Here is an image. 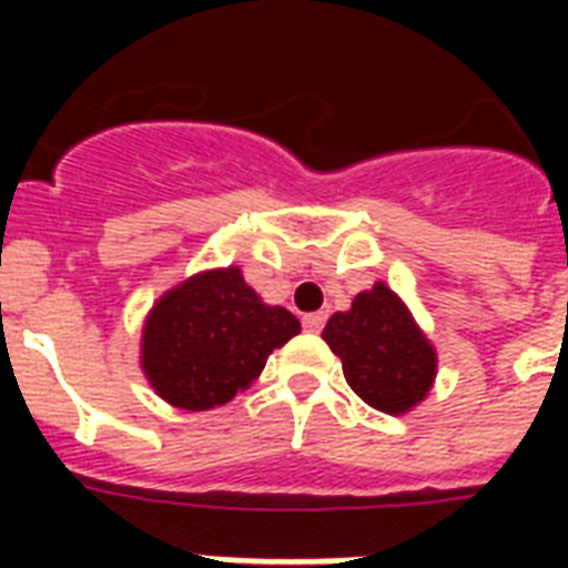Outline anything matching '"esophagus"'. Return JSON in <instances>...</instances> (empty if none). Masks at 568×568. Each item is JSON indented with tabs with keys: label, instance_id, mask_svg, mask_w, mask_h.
<instances>
[{
	"label": "esophagus",
	"instance_id": "esophagus-1",
	"mask_svg": "<svg viewBox=\"0 0 568 568\" xmlns=\"http://www.w3.org/2000/svg\"><path fill=\"white\" fill-rule=\"evenodd\" d=\"M321 292H324V297H321L318 292H301L297 294V312H301L303 318H318L321 312L327 310V288L321 285Z\"/></svg>",
	"mask_w": 568,
	"mask_h": 568
}]
</instances>
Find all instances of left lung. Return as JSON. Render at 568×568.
I'll use <instances>...</instances> for the list:
<instances>
[{
  "instance_id": "8db88e82",
  "label": "left lung",
  "mask_w": 568,
  "mask_h": 568,
  "mask_svg": "<svg viewBox=\"0 0 568 568\" xmlns=\"http://www.w3.org/2000/svg\"><path fill=\"white\" fill-rule=\"evenodd\" d=\"M301 333L283 306H267L239 267L191 276L155 303L144 327V372L182 409H214L253 386L267 356Z\"/></svg>"
}]
</instances>
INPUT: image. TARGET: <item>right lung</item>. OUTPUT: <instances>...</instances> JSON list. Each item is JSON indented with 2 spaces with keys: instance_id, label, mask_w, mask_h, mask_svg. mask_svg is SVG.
I'll use <instances>...</instances> for the list:
<instances>
[{
  "instance_id": "add662e5",
  "label": "right lung",
  "mask_w": 568,
  "mask_h": 568,
  "mask_svg": "<svg viewBox=\"0 0 568 568\" xmlns=\"http://www.w3.org/2000/svg\"><path fill=\"white\" fill-rule=\"evenodd\" d=\"M324 342L342 359L347 386L383 413H406L427 395L436 354L386 285L377 283L324 327Z\"/></svg>"
}]
</instances>
